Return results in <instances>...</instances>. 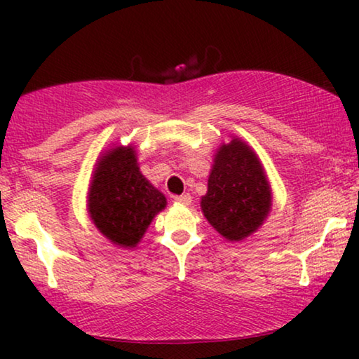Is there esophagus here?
Returning <instances> with one entry per match:
<instances>
[{
    "mask_svg": "<svg viewBox=\"0 0 359 359\" xmlns=\"http://www.w3.org/2000/svg\"><path fill=\"white\" fill-rule=\"evenodd\" d=\"M174 201L177 204H182V205H188L191 203V196L188 193H185V194H180V196H175Z\"/></svg>",
    "mask_w": 359,
    "mask_h": 359,
    "instance_id": "esophagus-1",
    "label": "esophagus"
}]
</instances>
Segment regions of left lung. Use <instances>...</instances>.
<instances>
[{
  "label": "left lung",
  "mask_w": 359,
  "mask_h": 359,
  "mask_svg": "<svg viewBox=\"0 0 359 359\" xmlns=\"http://www.w3.org/2000/svg\"><path fill=\"white\" fill-rule=\"evenodd\" d=\"M201 208L208 222L228 241L245 239L269 214V182L257 155L239 139L217 151Z\"/></svg>",
  "instance_id": "left-lung-1"
}]
</instances>
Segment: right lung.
<instances>
[{
	"instance_id": "add662e5",
	"label": "right lung",
	"mask_w": 359,
	"mask_h": 359,
	"mask_svg": "<svg viewBox=\"0 0 359 359\" xmlns=\"http://www.w3.org/2000/svg\"><path fill=\"white\" fill-rule=\"evenodd\" d=\"M166 198L139 171L135 150L107 151L88 191V212L106 238L120 247H136Z\"/></svg>"
}]
</instances>
